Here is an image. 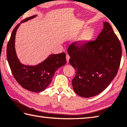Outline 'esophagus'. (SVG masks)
Segmentation results:
<instances>
[{"instance_id":"obj_1","label":"esophagus","mask_w":127,"mask_h":127,"mask_svg":"<svg viewBox=\"0 0 127 127\" xmlns=\"http://www.w3.org/2000/svg\"><path fill=\"white\" fill-rule=\"evenodd\" d=\"M69 59H70V56H69V55H68V54H67V55H66V59H67V62H69Z\"/></svg>"}]
</instances>
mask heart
Here are the masks:
<instances>
[{
    "label": "heart",
    "mask_w": 127,
    "mask_h": 127,
    "mask_svg": "<svg viewBox=\"0 0 127 127\" xmlns=\"http://www.w3.org/2000/svg\"><path fill=\"white\" fill-rule=\"evenodd\" d=\"M87 27H85V29ZM94 35H95V32L93 29H92V28L88 29L84 33L82 34V35L78 39V42L80 45L84 46L89 43L94 38Z\"/></svg>",
    "instance_id": "b5f03b06"
}]
</instances>
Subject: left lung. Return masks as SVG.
I'll return each mask as SVG.
<instances>
[{
    "label": "left lung",
    "instance_id": "1",
    "mask_svg": "<svg viewBox=\"0 0 127 127\" xmlns=\"http://www.w3.org/2000/svg\"><path fill=\"white\" fill-rule=\"evenodd\" d=\"M104 28L95 41L81 46L79 42L68 49L69 62L76 69L72 81L74 92L84 98L103 92L117 74L122 58L121 43L111 25Z\"/></svg>",
    "mask_w": 127,
    "mask_h": 127
}]
</instances>
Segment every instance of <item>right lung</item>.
<instances>
[{
	"label": "right lung",
	"mask_w": 127,
	"mask_h": 127,
	"mask_svg": "<svg viewBox=\"0 0 127 127\" xmlns=\"http://www.w3.org/2000/svg\"><path fill=\"white\" fill-rule=\"evenodd\" d=\"M37 15L24 19V23L33 19ZM16 26L7 44V58L12 73L17 82L24 89L38 93L43 91L51 83L55 71L66 63L65 54H52L37 65L29 66L22 64L18 59L15 49L16 33L20 26Z\"/></svg>",
	"instance_id": "right-lung-1"
}]
</instances>
